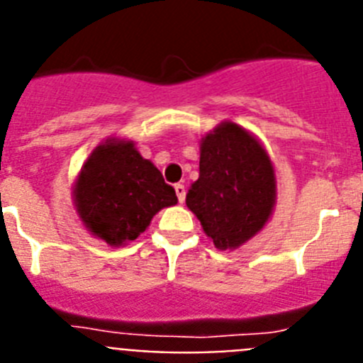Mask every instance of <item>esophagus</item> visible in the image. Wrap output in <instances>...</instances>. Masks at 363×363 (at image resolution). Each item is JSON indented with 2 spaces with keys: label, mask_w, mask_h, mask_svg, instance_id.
Listing matches in <instances>:
<instances>
[{
  "label": "esophagus",
  "mask_w": 363,
  "mask_h": 363,
  "mask_svg": "<svg viewBox=\"0 0 363 363\" xmlns=\"http://www.w3.org/2000/svg\"><path fill=\"white\" fill-rule=\"evenodd\" d=\"M174 191H176V196H178L179 203H184V201H185V187H184V185L176 184Z\"/></svg>",
  "instance_id": "34e87169"
}]
</instances>
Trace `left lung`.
<instances>
[{
  "label": "left lung",
  "mask_w": 363,
  "mask_h": 363,
  "mask_svg": "<svg viewBox=\"0 0 363 363\" xmlns=\"http://www.w3.org/2000/svg\"><path fill=\"white\" fill-rule=\"evenodd\" d=\"M277 196L264 147L236 123H221L201 140L200 178L187 207L218 249H236L269 220Z\"/></svg>",
  "instance_id": "left-lung-1"
}]
</instances>
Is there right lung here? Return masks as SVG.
<instances>
[{
    "label": "right lung",
    "instance_id": "add662e5",
    "mask_svg": "<svg viewBox=\"0 0 363 363\" xmlns=\"http://www.w3.org/2000/svg\"><path fill=\"white\" fill-rule=\"evenodd\" d=\"M74 201L86 229L111 245H121L136 240L154 214L178 203V198L133 142L108 140L83 165Z\"/></svg>",
    "mask_w": 363,
    "mask_h": 363
}]
</instances>
